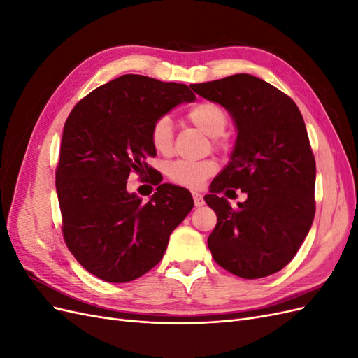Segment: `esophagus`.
Segmentation results:
<instances>
[{"label": "esophagus", "instance_id": "esophagus-1", "mask_svg": "<svg viewBox=\"0 0 358 358\" xmlns=\"http://www.w3.org/2000/svg\"><path fill=\"white\" fill-rule=\"evenodd\" d=\"M192 199H194V204H196V208H200V206L204 204V200H203V196L200 192H192Z\"/></svg>", "mask_w": 358, "mask_h": 358}]
</instances>
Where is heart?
<instances>
[{"label":"heart","mask_w":358,"mask_h":358,"mask_svg":"<svg viewBox=\"0 0 358 358\" xmlns=\"http://www.w3.org/2000/svg\"><path fill=\"white\" fill-rule=\"evenodd\" d=\"M188 121L197 127L201 133L215 138L216 148H225V143L218 138L229 127V113L224 107L213 101H201L192 106L187 113ZM150 142L159 154H167L173 146V124L169 116L157 117L150 127ZM218 169L213 159L185 161L179 159L169 166V178L182 187L199 188L203 182L210 178Z\"/></svg>","instance_id":"1"}]
</instances>
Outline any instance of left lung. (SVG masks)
<instances>
[{
	"label": "left lung",
	"mask_w": 358,
	"mask_h": 358,
	"mask_svg": "<svg viewBox=\"0 0 358 358\" xmlns=\"http://www.w3.org/2000/svg\"><path fill=\"white\" fill-rule=\"evenodd\" d=\"M221 104L237 129L229 164L204 197L218 216L208 246L216 263L239 278L258 279L284 268L308 236L315 215V158L305 121L282 91L251 74L191 85ZM248 196L233 210L218 193Z\"/></svg>",
	"instance_id": "8db88e82"
}]
</instances>
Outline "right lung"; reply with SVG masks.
I'll use <instances>...</instances> for the list:
<instances>
[{
	"instance_id": "obj_1",
	"label": "right lung",
	"mask_w": 358,
	"mask_h": 358,
	"mask_svg": "<svg viewBox=\"0 0 358 358\" xmlns=\"http://www.w3.org/2000/svg\"><path fill=\"white\" fill-rule=\"evenodd\" d=\"M196 100L183 83L124 74L74 106L64 125L57 167L62 234L90 273L122 284L164 255L171 231L191 212V192L161 183L148 203L127 191L129 173L155 157L150 127L180 103Z\"/></svg>"
}]
</instances>
